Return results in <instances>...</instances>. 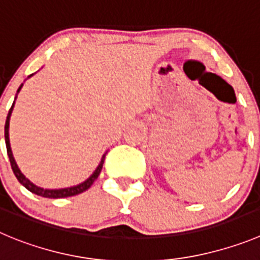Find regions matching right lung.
Here are the masks:
<instances>
[{"mask_svg":"<svg viewBox=\"0 0 260 260\" xmlns=\"http://www.w3.org/2000/svg\"><path fill=\"white\" fill-rule=\"evenodd\" d=\"M31 75L33 74H30L29 77H31ZM21 87H23V84L19 87L18 93H19V91L21 89ZM14 104H15V101H14ZM14 104H13V106H11V109L9 110V114H7V118H6V123H5V141H6V149H7V155H9V159H10V164H11V168H13V172H14V174H15L16 178H18V181L20 182L21 185H23L26 190L30 191V192L36 193V195H38V196H42V198H48V199L69 198V196L78 195V193L88 190V188L92 186V183H93V182L97 179V177H99V174H100L101 169H103V164H104V160H105L106 154L103 155L100 164H99V167L96 168V171L91 174V177H89V178H87L84 182H82V183H79V185L73 186V187L59 188V190H47V188H42V187H38V186H36L33 182L29 181V179L26 178L23 173H21L20 169H19V167H18V164H16L15 159H14L13 151H11V146H10V138H9L10 116H11V113H13Z\"/></svg>","mask_w":260,"mask_h":260,"instance_id":"right-lung-1","label":"right lung"}]
</instances>
